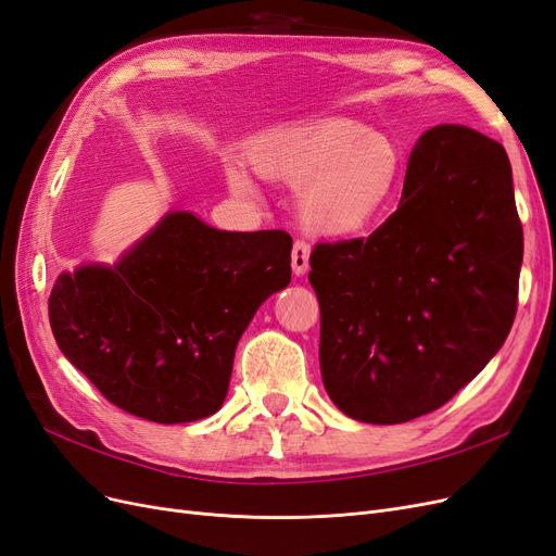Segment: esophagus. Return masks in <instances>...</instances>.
I'll list each match as a JSON object with an SVG mask.
<instances>
[{"instance_id":"esophagus-1","label":"esophagus","mask_w":556,"mask_h":556,"mask_svg":"<svg viewBox=\"0 0 556 556\" xmlns=\"http://www.w3.org/2000/svg\"><path fill=\"white\" fill-rule=\"evenodd\" d=\"M311 266V245L305 241H294L292 245V271L294 276H303Z\"/></svg>"}]
</instances>
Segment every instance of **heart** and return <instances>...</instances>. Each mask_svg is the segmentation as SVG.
<instances>
[{
	"label": "heart",
	"instance_id": "b5f03b06",
	"mask_svg": "<svg viewBox=\"0 0 556 556\" xmlns=\"http://www.w3.org/2000/svg\"><path fill=\"white\" fill-rule=\"evenodd\" d=\"M251 163L266 179L299 186V220L321 237L363 232L387 212L405 177V156L389 136L344 117L276 130L253 147ZM227 184L239 195L255 193L241 167H227Z\"/></svg>",
	"mask_w": 556,
	"mask_h": 556
}]
</instances>
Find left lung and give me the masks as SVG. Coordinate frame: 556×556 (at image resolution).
<instances>
[{
  "mask_svg": "<svg viewBox=\"0 0 556 556\" xmlns=\"http://www.w3.org/2000/svg\"><path fill=\"white\" fill-rule=\"evenodd\" d=\"M520 266L504 147L457 124L426 130L397 212L368 239L311 253L319 368L333 405L377 426L446 405L504 344Z\"/></svg>",
  "mask_w": 556,
  "mask_h": 556,
  "instance_id": "8db88e82",
  "label": "left lung"
}]
</instances>
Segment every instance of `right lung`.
Instances as JSON below:
<instances>
[{
  "label": "right lung",
  "instance_id": "obj_1",
  "mask_svg": "<svg viewBox=\"0 0 556 556\" xmlns=\"http://www.w3.org/2000/svg\"><path fill=\"white\" fill-rule=\"evenodd\" d=\"M282 229L223 232L167 214L114 264L56 278V344L105 400L154 424L220 409L237 342L260 305L292 278Z\"/></svg>",
  "mask_w": 556,
  "mask_h": 556
}]
</instances>
